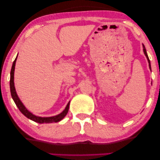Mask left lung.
Masks as SVG:
<instances>
[{
  "label": "left lung",
  "mask_w": 160,
  "mask_h": 160,
  "mask_svg": "<svg viewBox=\"0 0 160 160\" xmlns=\"http://www.w3.org/2000/svg\"><path fill=\"white\" fill-rule=\"evenodd\" d=\"M142 48H143V52H144V54H145V55L146 56V57H147V59H148V63H149V67H150V70H151V64H150V59H149V57H148V54H147V51H146L145 47V45H144L143 44H142Z\"/></svg>",
  "instance_id": "8db88e82"
}]
</instances>
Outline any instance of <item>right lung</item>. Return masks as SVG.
Instances as JSON below:
<instances>
[{
  "label": "right lung",
  "instance_id": "obj_1",
  "mask_svg": "<svg viewBox=\"0 0 160 160\" xmlns=\"http://www.w3.org/2000/svg\"><path fill=\"white\" fill-rule=\"evenodd\" d=\"M18 58V56L14 60L13 63H12V66L11 68V71H10V93H11V96L15 103L16 104L18 109L20 110V111L24 115L25 117H27L28 118L38 123H51V122H57L62 120L64 118L67 116L68 111H69V103L70 101L67 103V106L65 107L64 111H63L61 113H59L57 116H51V117H40L37 116L35 115L32 113L30 111H29L28 110L25 108V106L23 105L22 101H20V99L18 97V94L15 91V85H14V72H15V62Z\"/></svg>",
  "mask_w": 160,
  "mask_h": 160
}]
</instances>
